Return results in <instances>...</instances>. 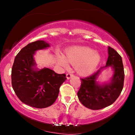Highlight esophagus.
Instances as JSON below:
<instances>
[{"instance_id": "34e87169", "label": "esophagus", "mask_w": 135, "mask_h": 135, "mask_svg": "<svg viewBox=\"0 0 135 135\" xmlns=\"http://www.w3.org/2000/svg\"><path fill=\"white\" fill-rule=\"evenodd\" d=\"M73 76H74V75L71 74V73H68V74H66V79H70L71 77Z\"/></svg>"}]
</instances>
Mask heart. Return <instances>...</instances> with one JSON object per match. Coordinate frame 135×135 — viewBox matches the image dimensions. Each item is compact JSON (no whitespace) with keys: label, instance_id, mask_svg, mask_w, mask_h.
Segmentation results:
<instances>
[{"label":"heart","instance_id":"1","mask_svg":"<svg viewBox=\"0 0 135 135\" xmlns=\"http://www.w3.org/2000/svg\"><path fill=\"white\" fill-rule=\"evenodd\" d=\"M60 63L67 67L70 63L75 66L80 75L86 76L95 70L101 61V56L92 48L87 46H74L66 52V58L63 56L59 57Z\"/></svg>","mask_w":135,"mask_h":135}]
</instances>
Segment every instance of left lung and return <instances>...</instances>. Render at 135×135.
<instances>
[{"label": "left lung", "mask_w": 135, "mask_h": 135, "mask_svg": "<svg viewBox=\"0 0 135 135\" xmlns=\"http://www.w3.org/2000/svg\"><path fill=\"white\" fill-rule=\"evenodd\" d=\"M108 54L106 65L89 77L80 79L81 85L77 96L80 103L89 109L100 110L112 105L123 88L124 72L121 56L110 47H108ZM108 67L112 68L113 77L109 82L100 84L97 80L99 75Z\"/></svg>", "instance_id": "left-lung-1"}]
</instances>
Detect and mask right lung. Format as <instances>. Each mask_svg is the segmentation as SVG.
<instances>
[{"mask_svg":"<svg viewBox=\"0 0 135 135\" xmlns=\"http://www.w3.org/2000/svg\"><path fill=\"white\" fill-rule=\"evenodd\" d=\"M49 47V43L41 40L30 43L18 52L12 67V86L16 96L23 103L35 108L53 104L66 79L65 74H56L46 67L37 68L35 52Z\"/></svg>","mask_w":135,"mask_h":135,"instance_id":"1","label":"right lung"}]
</instances>
